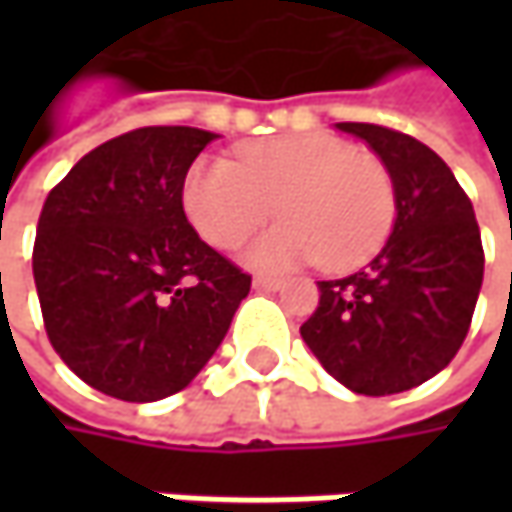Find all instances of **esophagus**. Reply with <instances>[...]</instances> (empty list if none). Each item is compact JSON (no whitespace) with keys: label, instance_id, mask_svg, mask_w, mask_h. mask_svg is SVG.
<instances>
[{"label":"esophagus","instance_id":"esophagus-1","mask_svg":"<svg viewBox=\"0 0 512 512\" xmlns=\"http://www.w3.org/2000/svg\"><path fill=\"white\" fill-rule=\"evenodd\" d=\"M253 287H256V290H279V287H282V279H276V276H256V279H253Z\"/></svg>","mask_w":512,"mask_h":512}]
</instances>
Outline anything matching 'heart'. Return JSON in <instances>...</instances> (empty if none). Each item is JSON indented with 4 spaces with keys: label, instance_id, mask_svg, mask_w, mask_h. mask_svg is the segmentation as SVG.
I'll return each mask as SVG.
<instances>
[{
    "label": "heart",
    "instance_id": "b5f03b06",
    "mask_svg": "<svg viewBox=\"0 0 512 512\" xmlns=\"http://www.w3.org/2000/svg\"><path fill=\"white\" fill-rule=\"evenodd\" d=\"M276 213L282 225L247 247L265 270L322 262L350 270L387 239L396 196L376 156L322 133H285L236 150V162L196 159L182 182L190 225L213 247H236Z\"/></svg>",
    "mask_w": 512,
    "mask_h": 512
}]
</instances>
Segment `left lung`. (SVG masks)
Returning <instances> with one entry per match:
<instances>
[{"mask_svg":"<svg viewBox=\"0 0 512 512\" xmlns=\"http://www.w3.org/2000/svg\"><path fill=\"white\" fill-rule=\"evenodd\" d=\"M336 128L382 159L396 219L359 273L319 282V307L302 339L347 390L390 396L433 379L459 353L482 290V233L439 153L382 125Z\"/></svg>","mask_w":512,"mask_h":512,"instance_id":"8db88e82","label":"left lung"}]
</instances>
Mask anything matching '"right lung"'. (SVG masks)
<instances>
[{"instance_id": "obj_1", "label": "right lung", "mask_w": 512, "mask_h": 512, "mask_svg": "<svg viewBox=\"0 0 512 512\" xmlns=\"http://www.w3.org/2000/svg\"><path fill=\"white\" fill-rule=\"evenodd\" d=\"M219 133L139 128L82 156L45 199L33 279L53 350L93 390L159 402L227 336L250 276L205 245L182 182Z\"/></svg>"}]
</instances>
